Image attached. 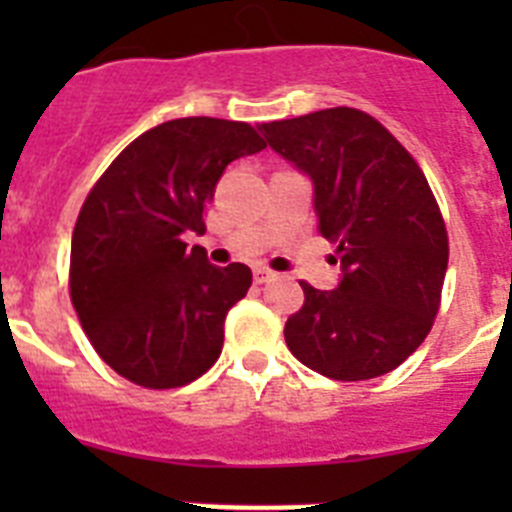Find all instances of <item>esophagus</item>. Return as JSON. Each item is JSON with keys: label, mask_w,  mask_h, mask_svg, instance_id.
<instances>
[{"label": "esophagus", "mask_w": 512, "mask_h": 512, "mask_svg": "<svg viewBox=\"0 0 512 512\" xmlns=\"http://www.w3.org/2000/svg\"><path fill=\"white\" fill-rule=\"evenodd\" d=\"M274 277V271L271 269H266V266H253V279H256V284H264V282H269V279Z\"/></svg>", "instance_id": "1"}]
</instances>
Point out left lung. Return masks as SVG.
<instances>
[{
  "label": "left lung",
  "instance_id": "1",
  "mask_svg": "<svg viewBox=\"0 0 512 512\" xmlns=\"http://www.w3.org/2000/svg\"><path fill=\"white\" fill-rule=\"evenodd\" d=\"M266 143L315 187L318 230L343 279L284 325L312 372L361 382L392 372L431 333L449 266V235L428 179L400 140L366 112L330 107L261 125Z\"/></svg>",
  "mask_w": 512,
  "mask_h": 512
}]
</instances>
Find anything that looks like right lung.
I'll list each match as a JSON object with an SVG mask.
<instances>
[{"label": "right lung", "instance_id": "obj_1", "mask_svg": "<svg viewBox=\"0 0 512 512\" xmlns=\"http://www.w3.org/2000/svg\"><path fill=\"white\" fill-rule=\"evenodd\" d=\"M261 148L248 122L179 117L138 135L87 194L71 235V302L120 377L174 390L217 361L251 269L212 266L184 235L205 233L202 212L225 166Z\"/></svg>", "mask_w": 512, "mask_h": 512}]
</instances>
